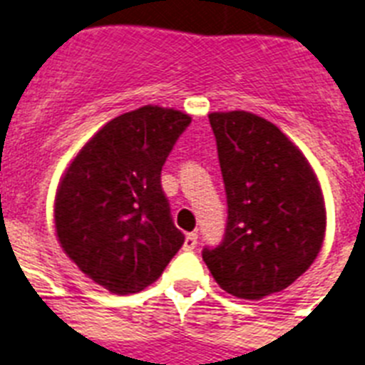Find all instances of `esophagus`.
Returning a JSON list of instances; mask_svg holds the SVG:
<instances>
[{"instance_id":"1","label":"esophagus","mask_w":365,"mask_h":365,"mask_svg":"<svg viewBox=\"0 0 365 365\" xmlns=\"http://www.w3.org/2000/svg\"><path fill=\"white\" fill-rule=\"evenodd\" d=\"M197 244H198V234L197 232H189L187 236H185V242H183V250L192 251L195 247H197Z\"/></svg>"}]
</instances>
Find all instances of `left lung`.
Masks as SVG:
<instances>
[{
    "instance_id": "8db88e82",
    "label": "left lung",
    "mask_w": 365,
    "mask_h": 365,
    "mask_svg": "<svg viewBox=\"0 0 365 365\" xmlns=\"http://www.w3.org/2000/svg\"><path fill=\"white\" fill-rule=\"evenodd\" d=\"M227 192V229L204 247L213 279L229 294L260 300L292 285L321 251L327 212L309 163L264 118L208 115Z\"/></svg>"
}]
</instances>
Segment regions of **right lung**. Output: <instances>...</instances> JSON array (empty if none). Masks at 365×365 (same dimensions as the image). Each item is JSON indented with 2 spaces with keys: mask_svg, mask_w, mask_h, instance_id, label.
<instances>
[{
  "mask_svg": "<svg viewBox=\"0 0 365 365\" xmlns=\"http://www.w3.org/2000/svg\"><path fill=\"white\" fill-rule=\"evenodd\" d=\"M191 118L146 105L93 135L56 195V234L69 259L115 294L140 292L185 242L161 187L168 153Z\"/></svg>",
  "mask_w": 365,
  "mask_h": 365,
  "instance_id": "obj_1",
  "label": "right lung"
}]
</instances>
